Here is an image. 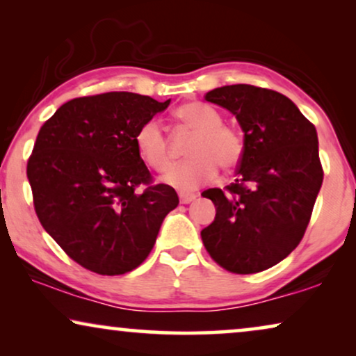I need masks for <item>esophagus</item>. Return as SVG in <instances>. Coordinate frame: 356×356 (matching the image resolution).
<instances>
[{"label":"esophagus","mask_w":356,"mask_h":356,"mask_svg":"<svg viewBox=\"0 0 356 356\" xmlns=\"http://www.w3.org/2000/svg\"><path fill=\"white\" fill-rule=\"evenodd\" d=\"M197 196L194 193H179V202L181 204H189L193 202Z\"/></svg>","instance_id":"obj_1"}]
</instances>
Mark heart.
<instances>
[{
  "label": "heart",
  "mask_w": 356,
  "mask_h": 356,
  "mask_svg": "<svg viewBox=\"0 0 356 356\" xmlns=\"http://www.w3.org/2000/svg\"><path fill=\"white\" fill-rule=\"evenodd\" d=\"M177 118L191 129L194 136L188 147L191 159L172 167L163 181L179 191H194L201 184L211 181L220 165L223 170L235 168L243 157L241 134L223 124V116L213 106L202 102H191L179 106ZM136 147L150 168L163 172L172 162V150L163 126L159 120H147L136 133Z\"/></svg>",
  "instance_id": "obj_1"
}]
</instances>
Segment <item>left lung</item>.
I'll use <instances>...</instances> for the list:
<instances>
[{
    "mask_svg": "<svg viewBox=\"0 0 356 356\" xmlns=\"http://www.w3.org/2000/svg\"><path fill=\"white\" fill-rule=\"evenodd\" d=\"M204 99L236 116L245 150L235 183L202 193L217 211L202 243L225 270L256 274L285 259L305 235L324 178L318 133L275 90L235 84Z\"/></svg>",
    "mask_w": 356,
    "mask_h": 356,
    "instance_id": "obj_1",
    "label": "left lung"
}]
</instances>
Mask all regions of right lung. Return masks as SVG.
I'll use <instances>...</instances> for the list:
<instances>
[{"label":"right lung","mask_w":356,"mask_h":356,"mask_svg":"<svg viewBox=\"0 0 356 356\" xmlns=\"http://www.w3.org/2000/svg\"><path fill=\"white\" fill-rule=\"evenodd\" d=\"M168 105L133 92L79 97L38 131L27 162L35 213L87 270L121 275L143 264L178 206L172 186L152 183L134 140L139 126Z\"/></svg>","instance_id":"obj_1"}]
</instances>
